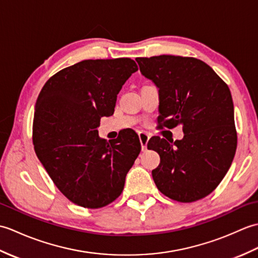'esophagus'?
Returning a JSON list of instances; mask_svg holds the SVG:
<instances>
[{
	"label": "esophagus",
	"mask_w": 258,
	"mask_h": 258,
	"mask_svg": "<svg viewBox=\"0 0 258 258\" xmlns=\"http://www.w3.org/2000/svg\"><path fill=\"white\" fill-rule=\"evenodd\" d=\"M139 139H140L141 145H142V150L145 151L146 150V146H147V143H149L150 136L147 135L145 132H140L139 133Z\"/></svg>",
	"instance_id": "34e87169"
}]
</instances>
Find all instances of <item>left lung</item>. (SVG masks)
<instances>
[{
	"label": "left lung",
	"mask_w": 258,
	"mask_h": 258,
	"mask_svg": "<svg viewBox=\"0 0 258 258\" xmlns=\"http://www.w3.org/2000/svg\"><path fill=\"white\" fill-rule=\"evenodd\" d=\"M136 62L158 89L161 128L182 125L184 132L179 141L160 136L149 141L147 149L161 157L153 179L174 201L204 199L222 182L236 152L231 91L210 65L195 57L160 55Z\"/></svg>",
	"instance_id": "8db88e82"
}]
</instances>
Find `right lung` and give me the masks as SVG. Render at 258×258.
I'll return each instance as SVG.
<instances>
[{
  "label": "right lung",
  "instance_id": "1",
  "mask_svg": "<svg viewBox=\"0 0 258 258\" xmlns=\"http://www.w3.org/2000/svg\"><path fill=\"white\" fill-rule=\"evenodd\" d=\"M139 70L127 57L85 59L54 74L35 104L33 144L61 193L74 204L101 208L123 191L139 156L134 131L106 142L98 136L103 116L114 113L118 92Z\"/></svg>",
  "mask_w": 258,
  "mask_h": 258
}]
</instances>
